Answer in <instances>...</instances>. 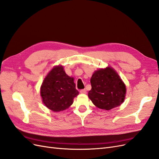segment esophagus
Here are the masks:
<instances>
[{
  "instance_id": "obj_1",
  "label": "esophagus",
  "mask_w": 159,
  "mask_h": 159,
  "mask_svg": "<svg viewBox=\"0 0 159 159\" xmlns=\"http://www.w3.org/2000/svg\"><path fill=\"white\" fill-rule=\"evenodd\" d=\"M80 92L81 93H86V92H87V91H86L85 89H81V90L80 91Z\"/></svg>"
}]
</instances>
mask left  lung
<instances>
[{"instance_id":"left-lung-1","label":"left lung","mask_w":159,"mask_h":159,"mask_svg":"<svg viewBox=\"0 0 159 159\" xmlns=\"http://www.w3.org/2000/svg\"><path fill=\"white\" fill-rule=\"evenodd\" d=\"M90 81L91 89L89 91L88 97L96 107L110 110L123 102L125 85L111 68L95 71Z\"/></svg>"}]
</instances>
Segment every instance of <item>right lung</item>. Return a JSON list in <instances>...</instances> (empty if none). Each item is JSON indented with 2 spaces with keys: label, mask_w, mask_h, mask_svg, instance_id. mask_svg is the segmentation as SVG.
<instances>
[{
  "label": "right lung",
  "mask_w": 159,
  "mask_h": 159,
  "mask_svg": "<svg viewBox=\"0 0 159 159\" xmlns=\"http://www.w3.org/2000/svg\"><path fill=\"white\" fill-rule=\"evenodd\" d=\"M43 103L53 111H61L73 103L79 94L74 79L67 75L62 66L54 67L46 77L40 89Z\"/></svg>",
  "instance_id": "1"
}]
</instances>
